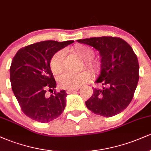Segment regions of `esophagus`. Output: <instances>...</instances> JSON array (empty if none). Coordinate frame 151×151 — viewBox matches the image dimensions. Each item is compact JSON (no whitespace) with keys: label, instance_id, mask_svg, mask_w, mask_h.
<instances>
[{"label":"esophagus","instance_id":"1","mask_svg":"<svg viewBox=\"0 0 151 151\" xmlns=\"http://www.w3.org/2000/svg\"><path fill=\"white\" fill-rule=\"evenodd\" d=\"M78 90H79V88H77V89H67V93H74V92H76L77 91H78Z\"/></svg>","mask_w":151,"mask_h":151}]
</instances>
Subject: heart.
I'll list each match as a JSON object with an SVG mask.
<instances>
[{"mask_svg":"<svg viewBox=\"0 0 151 151\" xmlns=\"http://www.w3.org/2000/svg\"><path fill=\"white\" fill-rule=\"evenodd\" d=\"M72 52L84 62L86 68L93 74L97 73L101 68V64L97 60H93L94 52L91 48L85 45H79L72 48ZM65 51L60 50L53 55L50 61V69L54 74H58L64 69ZM90 78L89 72H84L78 74L65 73L58 79L59 85L61 88L67 89H75L86 82Z\"/></svg>","mask_w":151,"mask_h":151,"instance_id":"heart-1","label":"heart"}]
</instances>
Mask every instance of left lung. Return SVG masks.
Here are the masks:
<instances>
[{"mask_svg": "<svg viewBox=\"0 0 151 151\" xmlns=\"http://www.w3.org/2000/svg\"><path fill=\"white\" fill-rule=\"evenodd\" d=\"M77 42L93 47L101 58L96 82L102 88H93L92 96L85 102L86 107L104 117L120 114L131 103L139 79V65L132 47L116 37H91Z\"/></svg>", "mask_w": 151, "mask_h": 151, "instance_id": "1", "label": "left lung"}]
</instances>
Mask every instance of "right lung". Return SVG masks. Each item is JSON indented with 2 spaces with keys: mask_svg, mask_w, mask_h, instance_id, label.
I'll return each mask as SVG.
<instances>
[{
  "mask_svg": "<svg viewBox=\"0 0 151 151\" xmlns=\"http://www.w3.org/2000/svg\"><path fill=\"white\" fill-rule=\"evenodd\" d=\"M73 42L46 40L34 43L19 50L12 60V90L22 112L32 120L47 123L63 112L67 95L65 90L55 91L49 97L45 93L47 89H55L57 85L50 69L52 58Z\"/></svg>",
  "mask_w": 151,
  "mask_h": 151,
  "instance_id": "1",
  "label": "right lung"
}]
</instances>
